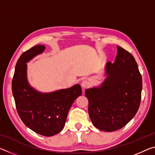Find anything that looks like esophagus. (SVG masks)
Instances as JSON below:
<instances>
[{
	"mask_svg": "<svg viewBox=\"0 0 155 155\" xmlns=\"http://www.w3.org/2000/svg\"><path fill=\"white\" fill-rule=\"evenodd\" d=\"M89 85H90V83H89L88 81L86 80L83 81L82 83H81V87H82L83 90H85V89L88 87Z\"/></svg>",
	"mask_w": 155,
	"mask_h": 155,
	"instance_id": "obj_1",
	"label": "esophagus"
}]
</instances>
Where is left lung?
Here are the masks:
<instances>
[{"instance_id": "left-lung-1", "label": "left lung", "mask_w": 155, "mask_h": 155, "mask_svg": "<svg viewBox=\"0 0 155 155\" xmlns=\"http://www.w3.org/2000/svg\"><path fill=\"white\" fill-rule=\"evenodd\" d=\"M117 48L114 63L106 64L103 82L85 91L92 124L107 132L120 129L134 117L142 90V78L135 58L121 47Z\"/></svg>"}]
</instances>
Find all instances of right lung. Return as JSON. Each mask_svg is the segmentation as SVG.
<instances>
[{"mask_svg":"<svg viewBox=\"0 0 155 155\" xmlns=\"http://www.w3.org/2000/svg\"><path fill=\"white\" fill-rule=\"evenodd\" d=\"M46 46L37 45L23 52L16 63L12 80V93L20 117L28 128L50 137L63 130L72 103L82 94L78 84L52 92L39 91L28 83L27 64L43 53Z\"/></svg>","mask_w":155,"mask_h":155,"instance_id":"right-lung-1","label":"right lung"}]
</instances>
